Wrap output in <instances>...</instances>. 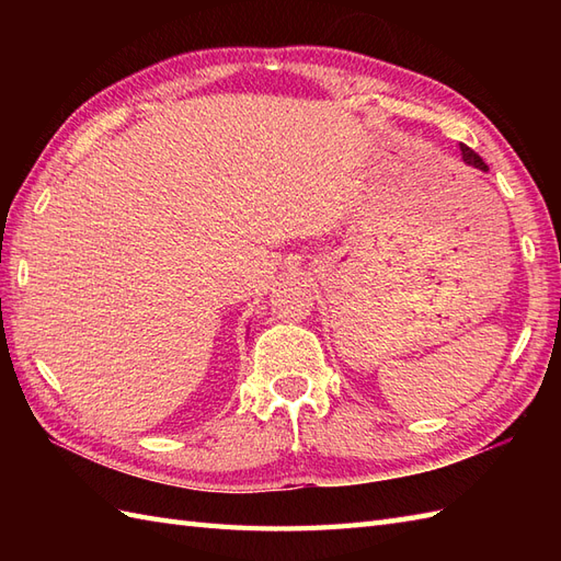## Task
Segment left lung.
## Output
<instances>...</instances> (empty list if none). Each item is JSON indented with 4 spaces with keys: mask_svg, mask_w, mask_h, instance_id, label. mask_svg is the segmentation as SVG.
I'll list each match as a JSON object with an SVG mask.
<instances>
[{
    "mask_svg": "<svg viewBox=\"0 0 561 561\" xmlns=\"http://www.w3.org/2000/svg\"><path fill=\"white\" fill-rule=\"evenodd\" d=\"M460 151H462V161L468 163V165H472V169H480V171H486V165H484V161L478 157V153H474L470 147H465V145H460Z\"/></svg>",
    "mask_w": 561,
    "mask_h": 561,
    "instance_id": "8db88e82",
    "label": "left lung"
}]
</instances>
